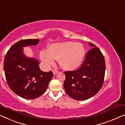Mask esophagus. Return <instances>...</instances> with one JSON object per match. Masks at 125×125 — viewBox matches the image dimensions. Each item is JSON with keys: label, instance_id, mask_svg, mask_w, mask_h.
Here are the masks:
<instances>
[{"label": "esophagus", "instance_id": "1", "mask_svg": "<svg viewBox=\"0 0 125 125\" xmlns=\"http://www.w3.org/2000/svg\"><path fill=\"white\" fill-rule=\"evenodd\" d=\"M52 72H53V74H54V75H55V74L57 73V72H58V71L56 70H53Z\"/></svg>", "mask_w": 125, "mask_h": 125}]
</instances>
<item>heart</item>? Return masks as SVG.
Returning a JSON list of instances; mask_svg holds the SVG:
<instances>
[{
	"label": "heart",
	"instance_id": "1",
	"mask_svg": "<svg viewBox=\"0 0 125 125\" xmlns=\"http://www.w3.org/2000/svg\"><path fill=\"white\" fill-rule=\"evenodd\" d=\"M85 48L83 44L74 42L52 44L49 50L40 52V57L46 66L53 65L55 60H59L60 66L66 70L78 68L82 64L85 55Z\"/></svg>",
	"mask_w": 125,
	"mask_h": 125
}]
</instances>
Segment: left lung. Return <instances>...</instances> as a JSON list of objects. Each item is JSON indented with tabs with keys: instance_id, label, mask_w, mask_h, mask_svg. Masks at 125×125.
<instances>
[{
	"instance_id": "1",
	"label": "left lung",
	"mask_w": 125,
	"mask_h": 125,
	"mask_svg": "<svg viewBox=\"0 0 125 125\" xmlns=\"http://www.w3.org/2000/svg\"><path fill=\"white\" fill-rule=\"evenodd\" d=\"M93 48L87 53L85 59L77 70L65 72L64 87L69 97L78 101L86 100L95 95L102 87L105 65L102 53L91 42Z\"/></svg>"
}]
</instances>
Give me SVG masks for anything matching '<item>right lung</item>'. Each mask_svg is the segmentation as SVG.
I'll list each match as a JSON object with an SVG mask.
<instances>
[{
	"label": "right lung",
	"instance_id": "right-lung-1",
	"mask_svg": "<svg viewBox=\"0 0 125 125\" xmlns=\"http://www.w3.org/2000/svg\"><path fill=\"white\" fill-rule=\"evenodd\" d=\"M38 39L22 40L14 43L5 55L4 70L8 85L14 93L26 99L39 97L47 89L53 73L40 70L39 61L25 56L23 47L37 45Z\"/></svg>",
	"mask_w": 125,
	"mask_h": 125
}]
</instances>
